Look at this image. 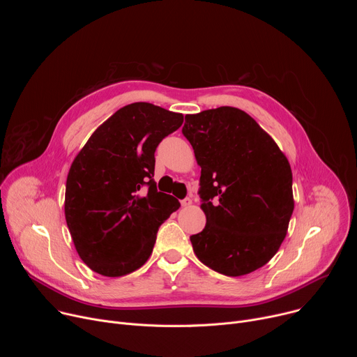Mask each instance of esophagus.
Listing matches in <instances>:
<instances>
[{"label":"esophagus","mask_w":357,"mask_h":357,"mask_svg":"<svg viewBox=\"0 0 357 357\" xmlns=\"http://www.w3.org/2000/svg\"><path fill=\"white\" fill-rule=\"evenodd\" d=\"M181 205H182L183 208H189V206L192 205V199H190V197H185V199H182V200H181Z\"/></svg>","instance_id":"34e87169"}]
</instances>
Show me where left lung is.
<instances>
[{
  "label": "left lung",
  "instance_id": "8db88e82",
  "mask_svg": "<svg viewBox=\"0 0 357 357\" xmlns=\"http://www.w3.org/2000/svg\"><path fill=\"white\" fill-rule=\"evenodd\" d=\"M182 132L202 168L199 193L206 226L190 236L196 257L227 277L259 270L281 247L294 212L285 154L236 107L186 114Z\"/></svg>",
  "mask_w": 357,
  "mask_h": 357
}]
</instances>
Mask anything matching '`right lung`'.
I'll list each match as a JSON object with an SVG mask.
<instances>
[{
  "label": "right lung",
  "mask_w": 357,
  "mask_h": 357,
  "mask_svg": "<svg viewBox=\"0 0 357 357\" xmlns=\"http://www.w3.org/2000/svg\"><path fill=\"white\" fill-rule=\"evenodd\" d=\"M182 123L181 113L138 101L98 126L75 157L65 218L79 257L94 273L123 277L142 267L160 226L179 209L152 176L158 144Z\"/></svg>",
  "instance_id": "obj_1"
}]
</instances>
